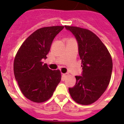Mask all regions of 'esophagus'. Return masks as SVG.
Listing matches in <instances>:
<instances>
[{
    "label": "esophagus",
    "instance_id": "obj_1",
    "mask_svg": "<svg viewBox=\"0 0 124 124\" xmlns=\"http://www.w3.org/2000/svg\"><path fill=\"white\" fill-rule=\"evenodd\" d=\"M67 74H62V78H63V79H65L67 77Z\"/></svg>",
    "mask_w": 124,
    "mask_h": 124
}]
</instances>
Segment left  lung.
<instances>
[{
  "instance_id": "8db88e82",
  "label": "left lung",
  "mask_w": 124,
  "mask_h": 124,
  "mask_svg": "<svg viewBox=\"0 0 124 124\" xmlns=\"http://www.w3.org/2000/svg\"><path fill=\"white\" fill-rule=\"evenodd\" d=\"M78 43L83 74L75 76V86L69 88L72 99L79 104H91L99 99L110 83L112 60L110 53L96 34L86 28L65 25Z\"/></svg>"
}]
</instances>
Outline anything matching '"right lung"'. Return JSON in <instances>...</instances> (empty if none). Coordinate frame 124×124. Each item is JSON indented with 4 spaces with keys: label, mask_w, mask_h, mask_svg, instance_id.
Listing matches in <instances>:
<instances>
[{
    "label": "right lung",
    "mask_w": 124,
    "mask_h": 124,
    "mask_svg": "<svg viewBox=\"0 0 124 124\" xmlns=\"http://www.w3.org/2000/svg\"><path fill=\"white\" fill-rule=\"evenodd\" d=\"M64 27L39 28L24 41L15 55V79L24 96L31 101L41 103L48 100L61 81L60 70H50L42 60L46 58L53 40Z\"/></svg>",
    "instance_id": "1"
}]
</instances>
